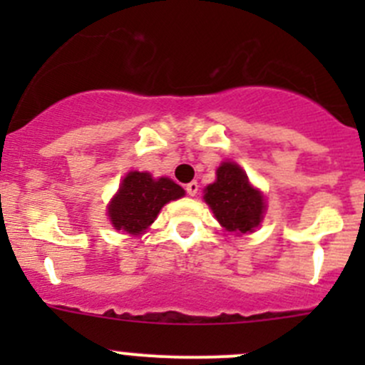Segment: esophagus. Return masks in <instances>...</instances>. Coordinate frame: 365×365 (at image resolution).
Returning <instances> with one entry per match:
<instances>
[{
	"mask_svg": "<svg viewBox=\"0 0 365 365\" xmlns=\"http://www.w3.org/2000/svg\"><path fill=\"white\" fill-rule=\"evenodd\" d=\"M185 190H187V194H189V196H196L197 190H200V185H197V182H190V183H187Z\"/></svg>",
	"mask_w": 365,
	"mask_h": 365,
	"instance_id": "esophagus-1",
	"label": "esophagus"
}]
</instances>
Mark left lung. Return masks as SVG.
Returning a JSON list of instances; mask_svg holds the SVG:
<instances>
[{"instance_id":"8db88e82","label":"left lung","mask_w":365,"mask_h":365,"mask_svg":"<svg viewBox=\"0 0 365 365\" xmlns=\"http://www.w3.org/2000/svg\"><path fill=\"white\" fill-rule=\"evenodd\" d=\"M203 200L220 226L233 233H252L263 220L267 203L249 182L244 169L226 160L217 168V180L205 189Z\"/></svg>"}]
</instances>
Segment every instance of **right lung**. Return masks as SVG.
<instances>
[{"label": "right lung", "mask_w": 365, "mask_h": 365, "mask_svg": "<svg viewBox=\"0 0 365 365\" xmlns=\"http://www.w3.org/2000/svg\"><path fill=\"white\" fill-rule=\"evenodd\" d=\"M185 196V190L171 178H153L150 173L130 171L108 206L114 230L143 235L157 219L162 206Z\"/></svg>", "instance_id": "1"}]
</instances>
